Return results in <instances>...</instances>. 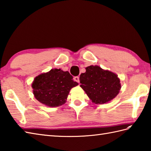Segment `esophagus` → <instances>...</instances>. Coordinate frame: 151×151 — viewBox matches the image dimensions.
<instances>
[{"instance_id":"obj_1","label":"esophagus","mask_w":151,"mask_h":151,"mask_svg":"<svg viewBox=\"0 0 151 151\" xmlns=\"http://www.w3.org/2000/svg\"><path fill=\"white\" fill-rule=\"evenodd\" d=\"M74 81H76V82H78V83H79V82H80V78H79V76H75V77H74Z\"/></svg>"}]
</instances>
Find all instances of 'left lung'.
<instances>
[{
    "label": "left lung",
    "mask_w": 151,
    "mask_h": 151,
    "mask_svg": "<svg viewBox=\"0 0 151 151\" xmlns=\"http://www.w3.org/2000/svg\"><path fill=\"white\" fill-rule=\"evenodd\" d=\"M80 76L81 87L93 102L104 104L115 98L121 89L117 76L97 65L88 66Z\"/></svg>",
    "instance_id": "8db88e82"
}]
</instances>
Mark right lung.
<instances>
[{"label": "right lung", "instance_id": "right-lung-1", "mask_svg": "<svg viewBox=\"0 0 151 151\" xmlns=\"http://www.w3.org/2000/svg\"><path fill=\"white\" fill-rule=\"evenodd\" d=\"M77 85L68 71L54 69L37 76L32 86L38 101L48 106L56 107L65 103L70 89Z\"/></svg>", "mask_w": 151, "mask_h": 151}]
</instances>
